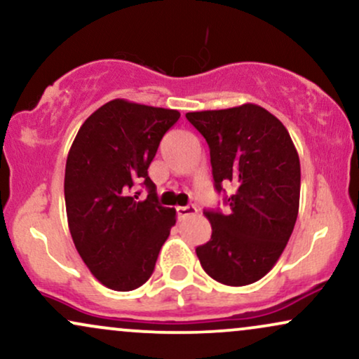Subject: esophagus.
I'll list each match as a JSON object with an SVG mask.
<instances>
[{
    "label": "esophagus",
    "instance_id": "34e87169",
    "mask_svg": "<svg viewBox=\"0 0 359 359\" xmlns=\"http://www.w3.org/2000/svg\"><path fill=\"white\" fill-rule=\"evenodd\" d=\"M194 214H197L196 205H184V207H177V215H179L180 221H182V219L191 217V215H194Z\"/></svg>",
    "mask_w": 359,
    "mask_h": 359
}]
</instances>
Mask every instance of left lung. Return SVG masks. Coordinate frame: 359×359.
Wrapping results in <instances>:
<instances>
[{
    "label": "left lung",
    "mask_w": 359,
    "mask_h": 359,
    "mask_svg": "<svg viewBox=\"0 0 359 359\" xmlns=\"http://www.w3.org/2000/svg\"><path fill=\"white\" fill-rule=\"evenodd\" d=\"M205 138L215 191L232 184L226 212L205 210L209 243L196 249L201 266L226 286H248L273 269L299 210V155L280 120L244 103L226 110L189 111Z\"/></svg>",
    "instance_id": "1"
}]
</instances>
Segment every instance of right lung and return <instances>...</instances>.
Returning <instances> with one entry per match:
<instances>
[{
  "label": "right lung",
  "mask_w": 359,
  "mask_h": 359,
  "mask_svg": "<svg viewBox=\"0 0 359 359\" xmlns=\"http://www.w3.org/2000/svg\"><path fill=\"white\" fill-rule=\"evenodd\" d=\"M177 110L115 98L85 120L65 168V204L75 248L103 286L132 291L149 280L175 209L162 207L150 162ZM137 183L149 189L144 201Z\"/></svg>",
  "instance_id": "right-lung-1"
}]
</instances>
